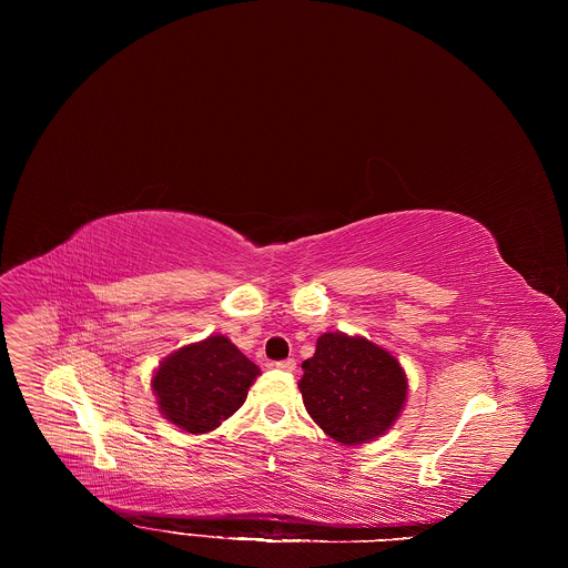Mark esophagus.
Listing matches in <instances>:
<instances>
[{"instance_id": "34e87169", "label": "esophagus", "mask_w": 568, "mask_h": 568, "mask_svg": "<svg viewBox=\"0 0 568 568\" xmlns=\"http://www.w3.org/2000/svg\"><path fill=\"white\" fill-rule=\"evenodd\" d=\"M275 367H277V369H282V372H295V369H297V361H295V358L277 361V363H275Z\"/></svg>"}]
</instances>
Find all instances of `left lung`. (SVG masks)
Returning a JSON list of instances; mask_svg holds the SVG:
<instances>
[{
	"instance_id": "8db88e82",
	"label": "left lung",
	"mask_w": 568,
	"mask_h": 568,
	"mask_svg": "<svg viewBox=\"0 0 568 568\" xmlns=\"http://www.w3.org/2000/svg\"><path fill=\"white\" fill-rule=\"evenodd\" d=\"M302 369L300 392L308 415L343 446L385 435L405 406V369L363 336L325 332Z\"/></svg>"
}]
</instances>
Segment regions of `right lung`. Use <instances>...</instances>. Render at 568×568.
Returning a JSON list of instances; mask_svg holds the SVG:
<instances>
[{
	"mask_svg": "<svg viewBox=\"0 0 568 568\" xmlns=\"http://www.w3.org/2000/svg\"><path fill=\"white\" fill-rule=\"evenodd\" d=\"M260 367L223 334L185 345L163 358L151 385L163 417L185 433H210L234 415Z\"/></svg>",
	"mask_w": 568,
	"mask_h": 568,
	"instance_id": "add662e5",
	"label": "right lung"
}]
</instances>
